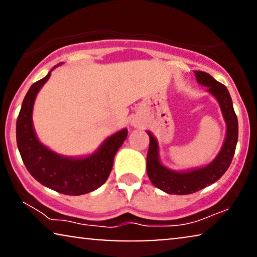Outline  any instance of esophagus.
<instances>
[{
  "label": "esophagus",
  "instance_id": "obj_1",
  "mask_svg": "<svg viewBox=\"0 0 257 257\" xmlns=\"http://www.w3.org/2000/svg\"><path fill=\"white\" fill-rule=\"evenodd\" d=\"M132 125H133V126H139V122L136 121V120H133V121H132Z\"/></svg>",
  "mask_w": 257,
  "mask_h": 257
}]
</instances>
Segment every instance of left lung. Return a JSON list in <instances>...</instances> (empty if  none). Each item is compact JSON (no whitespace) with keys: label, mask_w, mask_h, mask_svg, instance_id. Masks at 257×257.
Segmentation results:
<instances>
[{"label":"left lung","mask_w":257,"mask_h":257,"mask_svg":"<svg viewBox=\"0 0 257 257\" xmlns=\"http://www.w3.org/2000/svg\"><path fill=\"white\" fill-rule=\"evenodd\" d=\"M194 73L198 83L207 86V91L219 101L227 126L226 138L219 154L207 166L185 172H177L170 170L160 163L159 145L152 133L147 131L150 137V147L146 160L147 175L156 187L168 194H192L214 184L230 166L236 149L238 137L237 117L235 114L233 101L227 87L214 79L209 73L203 71H194Z\"/></svg>","instance_id":"left-lung-1"}]
</instances>
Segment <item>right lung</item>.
Returning <instances> with one entry per match:
<instances>
[{
    "label": "right lung",
    "mask_w": 257,
    "mask_h": 257,
    "mask_svg": "<svg viewBox=\"0 0 257 257\" xmlns=\"http://www.w3.org/2000/svg\"><path fill=\"white\" fill-rule=\"evenodd\" d=\"M50 75L51 71L34 83L24 97L16 121L17 147L27 170L45 187L65 195L86 194L107 180L115 153L127 137V130L122 128L108 137L96 152L84 158L64 157L49 150L35 133L33 108L38 91Z\"/></svg>",
    "instance_id": "1"
}]
</instances>
